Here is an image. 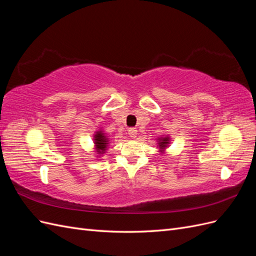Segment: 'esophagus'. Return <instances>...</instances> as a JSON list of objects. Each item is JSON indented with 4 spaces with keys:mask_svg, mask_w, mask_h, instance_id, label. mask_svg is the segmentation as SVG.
Masks as SVG:
<instances>
[{
    "mask_svg": "<svg viewBox=\"0 0 256 256\" xmlns=\"http://www.w3.org/2000/svg\"><path fill=\"white\" fill-rule=\"evenodd\" d=\"M128 134H129V136H130L131 138H134L136 136V134H138V130H136V128H129Z\"/></svg>",
    "mask_w": 256,
    "mask_h": 256,
    "instance_id": "1",
    "label": "esophagus"
}]
</instances>
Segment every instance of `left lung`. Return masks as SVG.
Here are the masks:
<instances>
[{
    "instance_id": "left-lung-1",
    "label": "left lung",
    "mask_w": 256,
    "mask_h": 256,
    "mask_svg": "<svg viewBox=\"0 0 256 256\" xmlns=\"http://www.w3.org/2000/svg\"><path fill=\"white\" fill-rule=\"evenodd\" d=\"M170 141H171V138H170L168 136H159L157 138V146L159 147L160 152H164L166 147L170 145Z\"/></svg>"
}]
</instances>
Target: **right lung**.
<instances>
[{"label":"right lung","mask_w":256,"mask_h":256,"mask_svg":"<svg viewBox=\"0 0 256 256\" xmlns=\"http://www.w3.org/2000/svg\"><path fill=\"white\" fill-rule=\"evenodd\" d=\"M110 138L106 136V134L104 132V131L100 129L98 131H96L94 134V144H95V150L96 152L99 154H102L106 152L108 145H109Z\"/></svg>","instance_id":"1"}]
</instances>
